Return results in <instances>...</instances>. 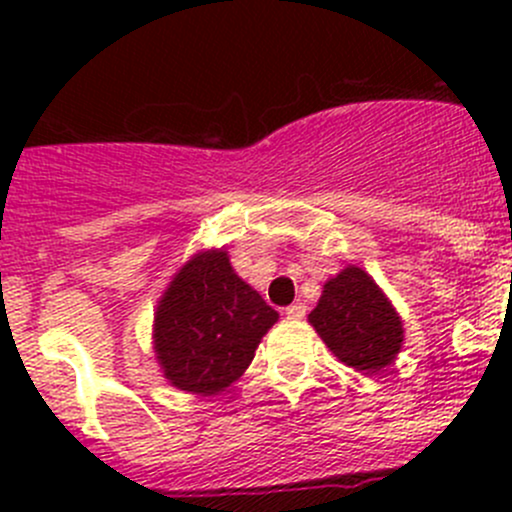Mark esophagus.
<instances>
[{
	"label": "esophagus",
	"mask_w": 512,
	"mask_h": 512,
	"mask_svg": "<svg viewBox=\"0 0 512 512\" xmlns=\"http://www.w3.org/2000/svg\"><path fill=\"white\" fill-rule=\"evenodd\" d=\"M285 314H287V319H304L307 317V307H304V302H292L285 309Z\"/></svg>",
	"instance_id": "34e87169"
}]
</instances>
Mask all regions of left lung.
Instances as JSON below:
<instances>
[{
    "label": "left lung",
    "mask_w": 512,
    "mask_h": 512,
    "mask_svg": "<svg viewBox=\"0 0 512 512\" xmlns=\"http://www.w3.org/2000/svg\"><path fill=\"white\" fill-rule=\"evenodd\" d=\"M309 322L339 361L364 374L389 366L404 342L399 314L359 267H347L324 285Z\"/></svg>",
    "instance_id": "8db88e82"
}]
</instances>
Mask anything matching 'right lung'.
<instances>
[{
	"mask_svg": "<svg viewBox=\"0 0 512 512\" xmlns=\"http://www.w3.org/2000/svg\"><path fill=\"white\" fill-rule=\"evenodd\" d=\"M277 312L232 272L223 250L193 257L170 282L156 314V354L165 379L215 394L250 366Z\"/></svg>",
	"mask_w": 512,
	"mask_h": 512,
	"instance_id": "1",
	"label": "right lung"
}]
</instances>
